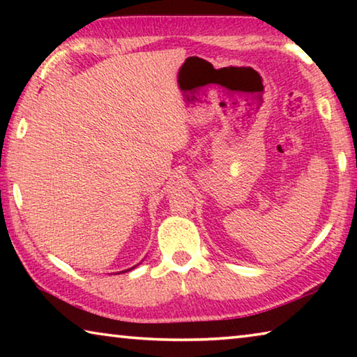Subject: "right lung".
Returning <instances> with one entry per match:
<instances>
[{"label":"right lung","instance_id":"1","mask_svg":"<svg viewBox=\"0 0 357 357\" xmlns=\"http://www.w3.org/2000/svg\"><path fill=\"white\" fill-rule=\"evenodd\" d=\"M135 268V266H134ZM134 268H130V269H134ZM130 269H126V271H121V273H128V271H130Z\"/></svg>","mask_w":357,"mask_h":357}]
</instances>
